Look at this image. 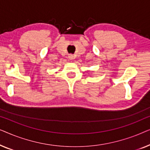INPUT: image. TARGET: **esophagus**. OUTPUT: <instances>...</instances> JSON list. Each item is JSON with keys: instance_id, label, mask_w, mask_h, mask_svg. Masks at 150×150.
<instances>
[{"instance_id": "34e87169", "label": "esophagus", "mask_w": 150, "mask_h": 150, "mask_svg": "<svg viewBox=\"0 0 150 150\" xmlns=\"http://www.w3.org/2000/svg\"><path fill=\"white\" fill-rule=\"evenodd\" d=\"M68 58L69 59H74V54H69V55H68Z\"/></svg>"}]
</instances>
